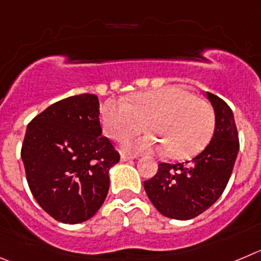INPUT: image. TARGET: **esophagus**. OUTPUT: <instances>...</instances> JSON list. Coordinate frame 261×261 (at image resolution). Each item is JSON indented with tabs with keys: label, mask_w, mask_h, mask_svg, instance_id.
I'll list each match as a JSON object with an SVG mask.
<instances>
[{
	"label": "esophagus",
	"mask_w": 261,
	"mask_h": 261,
	"mask_svg": "<svg viewBox=\"0 0 261 261\" xmlns=\"http://www.w3.org/2000/svg\"><path fill=\"white\" fill-rule=\"evenodd\" d=\"M134 158H135V155H127L125 154V153L121 154V161H122V162H126V161H133Z\"/></svg>",
	"instance_id": "esophagus-1"
}]
</instances>
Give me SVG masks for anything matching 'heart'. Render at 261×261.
Returning <instances> with one entry per match:
<instances>
[{
    "label": "heart",
    "mask_w": 261,
    "mask_h": 261,
    "mask_svg": "<svg viewBox=\"0 0 261 261\" xmlns=\"http://www.w3.org/2000/svg\"><path fill=\"white\" fill-rule=\"evenodd\" d=\"M154 136L128 140L125 148L138 152L164 150L174 160L201 152L213 135L215 117L210 104L179 85L139 92L126 103L111 99L101 109V125L109 138L125 140L145 127Z\"/></svg>",
    "instance_id": "obj_1"
}]
</instances>
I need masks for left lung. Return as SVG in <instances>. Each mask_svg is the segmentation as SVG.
I'll list each match as a JSON object with an SVG mask.
<instances>
[{"label":"left lung","mask_w":261,"mask_h":261,"mask_svg":"<svg viewBox=\"0 0 261 261\" xmlns=\"http://www.w3.org/2000/svg\"><path fill=\"white\" fill-rule=\"evenodd\" d=\"M215 112V128L208 145L186 164L158 165L152 179L145 180L148 198L164 216L193 219L213 206L223 194L240 150L237 127L229 106L206 92Z\"/></svg>","instance_id":"1"}]
</instances>
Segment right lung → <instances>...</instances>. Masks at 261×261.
<instances>
[{"instance_id": "obj_1", "label": "right lung", "mask_w": 261, "mask_h": 261, "mask_svg": "<svg viewBox=\"0 0 261 261\" xmlns=\"http://www.w3.org/2000/svg\"><path fill=\"white\" fill-rule=\"evenodd\" d=\"M96 95L51 104L28 123L21 160L29 189L55 220L79 224L104 203L119 154L101 136Z\"/></svg>"}]
</instances>
